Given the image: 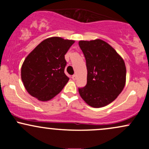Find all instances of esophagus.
<instances>
[{"label":"esophagus","mask_w":149,"mask_h":149,"mask_svg":"<svg viewBox=\"0 0 149 149\" xmlns=\"http://www.w3.org/2000/svg\"><path fill=\"white\" fill-rule=\"evenodd\" d=\"M71 78H72V79H73V80H76L77 76H76V75H73V76H72V77H71Z\"/></svg>","instance_id":"esophagus-1"}]
</instances>
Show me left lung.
Listing matches in <instances>:
<instances>
[{
    "label": "left lung",
    "instance_id": "left-lung-1",
    "mask_svg": "<svg viewBox=\"0 0 149 149\" xmlns=\"http://www.w3.org/2000/svg\"><path fill=\"white\" fill-rule=\"evenodd\" d=\"M86 60L87 85L78 88L81 98L90 107H105L117 98L126 82L125 61L107 42L80 40Z\"/></svg>",
    "mask_w": 149,
    "mask_h": 149
}]
</instances>
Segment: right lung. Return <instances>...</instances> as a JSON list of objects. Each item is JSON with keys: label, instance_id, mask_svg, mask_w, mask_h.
Segmentation results:
<instances>
[{"label": "right lung", "instance_id": "obj_1", "mask_svg": "<svg viewBox=\"0 0 149 149\" xmlns=\"http://www.w3.org/2000/svg\"><path fill=\"white\" fill-rule=\"evenodd\" d=\"M74 42L60 37L48 38L29 54L21 69L22 82L29 94L47 102L61 91L69 80L64 73V55Z\"/></svg>", "mask_w": 149, "mask_h": 149}]
</instances>
